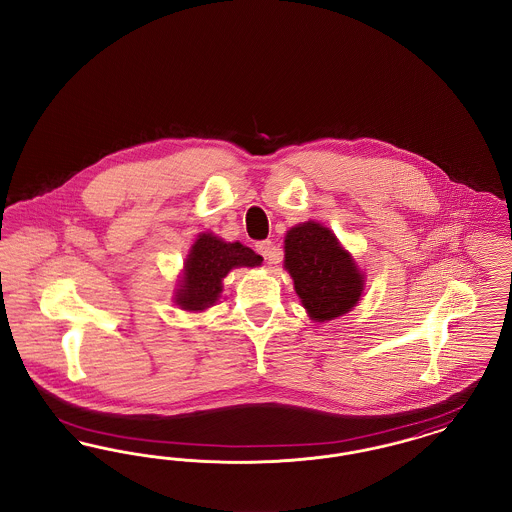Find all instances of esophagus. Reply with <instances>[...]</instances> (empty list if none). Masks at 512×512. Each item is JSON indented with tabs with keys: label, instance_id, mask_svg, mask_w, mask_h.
I'll use <instances>...</instances> for the list:
<instances>
[{
	"label": "esophagus",
	"instance_id": "34e87169",
	"mask_svg": "<svg viewBox=\"0 0 512 512\" xmlns=\"http://www.w3.org/2000/svg\"><path fill=\"white\" fill-rule=\"evenodd\" d=\"M255 249H257V253H259V255H263V257H265V261H268V263H274V253H272V242H270V240L259 242V244L255 245Z\"/></svg>",
	"mask_w": 512,
	"mask_h": 512
}]
</instances>
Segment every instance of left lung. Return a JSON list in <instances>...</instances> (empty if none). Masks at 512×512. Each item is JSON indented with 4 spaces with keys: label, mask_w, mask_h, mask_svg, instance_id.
<instances>
[{
    "label": "left lung",
    "mask_w": 512,
    "mask_h": 512,
    "mask_svg": "<svg viewBox=\"0 0 512 512\" xmlns=\"http://www.w3.org/2000/svg\"><path fill=\"white\" fill-rule=\"evenodd\" d=\"M284 251V268L311 320H334L359 303L365 274L330 228L315 220L297 224L286 234Z\"/></svg>",
    "instance_id": "left-lung-1"
}]
</instances>
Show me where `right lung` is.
<instances>
[{
  "mask_svg": "<svg viewBox=\"0 0 512 512\" xmlns=\"http://www.w3.org/2000/svg\"><path fill=\"white\" fill-rule=\"evenodd\" d=\"M263 257L240 242H224L213 234H199L192 245L174 303L184 311H205L219 301L222 278L238 267H259Z\"/></svg>",
  "mask_w": 512,
  "mask_h": 512,
  "instance_id": "obj_1",
  "label": "right lung"
}]
</instances>
